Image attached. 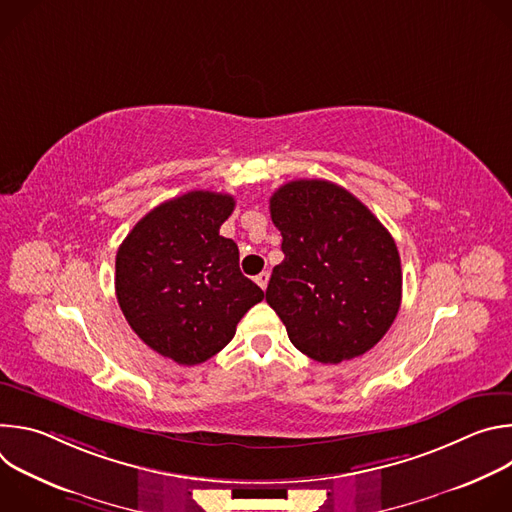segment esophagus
<instances>
[{"instance_id": "34e87169", "label": "esophagus", "mask_w": 512, "mask_h": 512, "mask_svg": "<svg viewBox=\"0 0 512 512\" xmlns=\"http://www.w3.org/2000/svg\"><path fill=\"white\" fill-rule=\"evenodd\" d=\"M255 283L265 291V289H267V283H269V273H267V271H261V273L255 277Z\"/></svg>"}]
</instances>
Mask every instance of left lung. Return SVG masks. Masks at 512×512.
<instances>
[{"label": "left lung", "instance_id": "obj_1", "mask_svg": "<svg viewBox=\"0 0 512 512\" xmlns=\"http://www.w3.org/2000/svg\"><path fill=\"white\" fill-rule=\"evenodd\" d=\"M285 259L265 300L300 352L338 364L371 350L401 306L391 233L354 194L328 180H294L269 200Z\"/></svg>", "mask_w": 512, "mask_h": 512}]
</instances>
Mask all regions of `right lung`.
I'll return each instance as SVG.
<instances>
[{"mask_svg": "<svg viewBox=\"0 0 512 512\" xmlns=\"http://www.w3.org/2000/svg\"><path fill=\"white\" fill-rule=\"evenodd\" d=\"M231 194L192 190L166 200L131 229L115 259V294L133 332L178 364L221 352L263 289L239 269V247L221 237Z\"/></svg>", "mask_w": 512, "mask_h": 512, "instance_id": "add662e5", "label": "right lung"}]
</instances>
